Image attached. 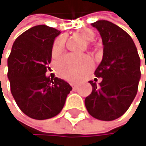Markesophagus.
Segmentation results:
<instances>
[{"instance_id":"esophagus-1","label":"esophagus","mask_w":146,"mask_h":146,"mask_svg":"<svg viewBox=\"0 0 146 146\" xmlns=\"http://www.w3.org/2000/svg\"><path fill=\"white\" fill-rule=\"evenodd\" d=\"M71 86H72V89H74V90H76V88H77V86H76V85H75L74 83H71Z\"/></svg>"}]
</instances>
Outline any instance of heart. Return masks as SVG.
Masks as SVG:
<instances>
[{"label": "heart", "mask_w": 146, "mask_h": 146, "mask_svg": "<svg viewBox=\"0 0 146 146\" xmlns=\"http://www.w3.org/2000/svg\"><path fill=\"white\" fill-rule=\"evenodd\" d=\"M77 35L85 41L90 42L94 39V33L89 28H81L76 32ZM65 38L59 37L54 43L52 54L54 58L59 57L65 48ZM92 66V62L88 58H76L72 55L63 57L57 64L56 68L61 77L68 80H77L82 74L88 72Z\"/></svg>", "instance_id": "heart-1"}]
</instances>
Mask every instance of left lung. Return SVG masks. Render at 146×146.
I'll list each match as a JSON object with an SVG mask.
<instances>
[{
  "label": "left lung",
  "mask_w": 146,
  "mask_h": 146,
  "mask_svg": "<svg viewBox=\"0 0 146 146\" xmlns=\"http://www.w3.org/2000/svg\"><path fill=\"white\" fill-rule=\"evenodd\" d=\"M92 26L99 31L104 46L102 60L94 72L101 82L89 81L92 91L85 105L93 118L111 121L123 115L137 94L140 58L131 37L119 26L105 20Z\"/></svg>",
  "instance_id": "obj_1"
}]
</instances>
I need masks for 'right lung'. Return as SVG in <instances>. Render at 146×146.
I'll return each instance as SVG.
<instances>
[{
    "instance_id": "1",
    "label": "right lung",
    "mask_w": 146,
    "mask_h": 146,
    "mask_svg": "<svg viewBox=\"0 0 146 146\" xmlns=\"http://www.w3.org/2000/svg\"><path fill=\"white\" fill-rule=\"evenodd\" d=\"M60 31L46 25L27 30L14 42L7 59V78L19 108L35 119H51L60 112L72 86L46 75L52 49Z\"/></svg>"
}]
</instances>
